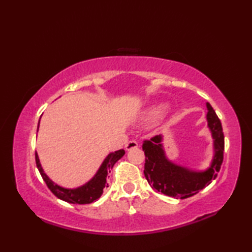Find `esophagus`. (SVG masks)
Listing matches in <instances>:
<instances>
[{"mask_svg": "<svg viewBox=\"0 0 252 252\" xmlns=\"http://www.w3.org/2000/svg\"><path fill=\"white\" fill-rule=\"evenodd\" d=\"M138 147V144L135 141H130L126 144V151H131V149H134Z\"/></svg>", "mask_w": 252, "mask_h": 252, "instance_id": "esophagus-1", "label": "esophagus"}]
</instances>
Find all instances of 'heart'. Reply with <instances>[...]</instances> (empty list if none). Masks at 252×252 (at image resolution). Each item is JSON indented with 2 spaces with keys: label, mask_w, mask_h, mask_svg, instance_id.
Instances as JSON below:
<instances>
[{
  "label": "heart",
  "mask_w": 252,
  "mask_h": 252,
  "mask_svg": "<svg viewBox=\"0 0 252 252\" xmlns=\"http://www.w3.org/2000/svg\"><path fill=\"white\" fill-rule=\"evenodd\" d=\"M168 108H169V105L165 103L155 104L145 110L142 119L143 121L148 122V123L156 122L163 116V114L168 110Z\"/></svg>",
  "instance_id": "1"
}]
</instances>
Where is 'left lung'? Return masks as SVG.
I'll list each match as a JSON object with an SVG mask.
<instances>
[{"instance_id":"left-lung-1","label":"left lung","mask_w":252,"mask_h":252,"mask_svg":"<svg viewBox=\"0 0 252 252\" xmlns=\"http://www.w3.org/2000/svg\"><path fill=\"white\" fill-rule=\"evenodd\" d=\"M206 106L208 110L206 118L213 143V156L208 168L196 170L170 160L164 151L162 134L143 144L146 157L144 174L148 184L163 195L176 199L194 196L216 180L221 169L224 152L222 125L212 106L209 103H206Z\"/></svg>"}]
</instances>
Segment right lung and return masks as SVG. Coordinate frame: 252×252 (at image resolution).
Masks as SVG:
<instances>
[{"label": "right lung", "mask_w": 252, "mask_h": 252, "mask_svg": "<svg viewBox=\"0 0 252 252\" xmlns=\"http://www.w3.org/2000/svg\"><path fill=\"white\" fill-rule=\"evenodd\" d=\"M40 125V120H39ZM37 131H39V126H37ZM36 131V132H37ZM126 152L123 149H119L117 152H112L107 155V157L104 159V161L99 165L98 170L92 179H90L87 183H84L81 186L74 187V189H67V187H63L61 185L56 184L53 182L49 176L44 172L43 168H42L39 156L37 153H35V162L36 167L39 169L40 173L43 178L44 182L46 183L47 187L51 189V191L60 199L69 202V203H79V205H85V203H91L95 200H97L101 196L104 191L105 187H108L107 183V176L110 172V170L114 167L115 163L123 157Z\"/></svg>", "instance_id": "obj_1"}]
</instances>
